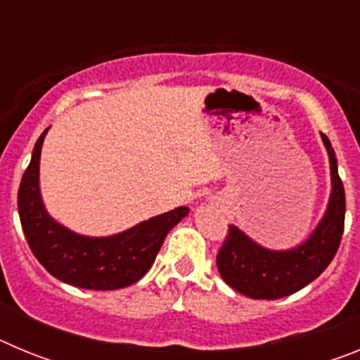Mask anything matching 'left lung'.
Segmentation results:
<instances>
[{"label": "left lung", "mask_w": 360, "mask_h": 360, "mask_svg": "<svg viewBox=\"0 0 360 360\" xmlns=\"http://www.w3.org/2000/svg\"><path fill=\"white\" fill-rule=\"evenodd\" d=\"M330 155L332 195L321 224L303 245L292 250H269L254 243L234 225H229L216 256L219 276L229 287L252 299H279L307 287L332 263L345 232L346 198L337 173V158L328 136L321 133Z\"/></svg>", "instance_id": "1"}]
</instances>
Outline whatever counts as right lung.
<instances>
[{
  "label": "right lung",
  "instance_id": "1",
  "mask_svg": "<svg viewBox=\"0 0 360 360\" xmlns=\"http://www.w3.org/2000/svg\"><path fill=\"white\" fill-rule=\"evenodd\" d=\"M44 129L18 191V211L25 238L37 262L57 279L88 290H117L136 283L151 269L167 232L189 209L178 207L149 218L115 236H79L59 225L39 195V157Z\"/></svg>",
  "mask_w": 360,
  "mask_h": 360
}]
</instances>
